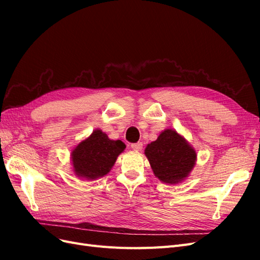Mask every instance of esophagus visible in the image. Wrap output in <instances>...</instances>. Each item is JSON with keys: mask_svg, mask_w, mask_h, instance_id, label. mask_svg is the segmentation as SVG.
Listing matches in <instances>:
<instances>
[{"mask_svg": "<svg viewBox=\"0 0 260 260\" xmlns=\"http://www.w3.org/2000/svg\"><path fill=\"white\" fill-rule=\"evenodd\" d=\"M142 147H143L142 142H138V143H132L131 144V148L135 149V151H141V149H142Z\"/></svg>", "mask_w": 260, "mask_h": 260, "instance_id": "34e87169", "label": "esophagus"}]
</instances>
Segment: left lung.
Instances as JSON below:
<instances>
[{
  "instance_id": "1",
  "label": "left lung",
  "mask_w": 260,
  "mask_h": 260,
  "mask_svg": "<svg viewBox=\"0 0 260 260\" xmlns=\"http://www.w3.org/2000/svg\"><path fill=\"white\" fill-rule=\"evenodd\" d=\"M145 155L154 175L164 183L182 181L193 169L196 153L185 139L171 129L161 132L145 148Z\"/></svg>"
}]
</instances>
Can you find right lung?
I'll use <instances>...</instances> for the list:
<instances>
[{"mask_svg": "<svg viewBox=\"0 0 260 260\" xmlns=\"http://www.w3.org/2000/svg\"><path fill=\"white\" fill-rule=\"evenodd\" d=\"M125 145L120 140H111L101 130L78 144L72 153L75 174L88 180L104 177L111 171L118 155Z\"/></svg>", "mask_w": 260, "mask_h": 260, "instance_id": "add662e5", "label": "right lung"}]
</instances>
